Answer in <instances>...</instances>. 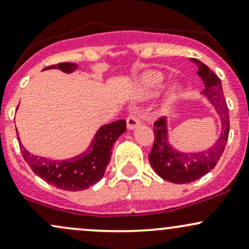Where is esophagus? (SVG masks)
Returning <instances> with one entry per match:
<instances>
[{
    "label": "esophagus",
    "mask_w": 249,
    "mask_h": 249,
    "mask_svg": "<svg viewBox=\"0 0 249 249\" xmlns=\"http://www.w3.org/2000/svg\"><path fill=\"white\" fill-rule=\"evenodd\" d=\"M140 124H141V119L136 111L130 113L129 116L127 117V128L128 129H134V128L138 127Z\"/></svg>",
    "instance_id": "esophagus-1"
}]
</instances>
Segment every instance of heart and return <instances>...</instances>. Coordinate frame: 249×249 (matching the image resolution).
I'll list each match as a JSON object with an SVG mask.
<instances>
[{"label": "heart", "instance_id": "heart-1", "mask_svg": "<svg viewBox=\"0 0 249 249\" xmlns=\"http://www.w3.org/2000/svg\"><path fill=\"white\" fill-rule=\"evenodd\" d=\"M164 82V74L158 71H148L143 73L142 77H141V84H142L143 89H146L147 91H157V90H159L162 87ZM176 96H177V92H173L172 98H175Z\"/></svg>", "mask_w": 249, "mask_h": 249}]
</instances>
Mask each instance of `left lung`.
I'll return each mask as SVG.
<instances>
[{
  "mask_svg": "<svg viewBox=\"0 0 249 249\" xmlns=\"http://www.w3.org/2000/svg\"><path fill=\"white\" fill-rule=\"evenodd\" d=\"M198 66V76L204 82L203 95L215 107L222 122V133L211 148L199 153H180L168 145L167 124L164 117L154 122V142L149 152L153 170L165 180L185 184L197 180L213 170L226 148L229 135V110L222 90L221 79L202 61L191 59Z\"/></svg>",
  "mask_w": 249,
  "mask_h": 249,
  "instance_id": "1",
  "label": "left lung"
}]
</instances>
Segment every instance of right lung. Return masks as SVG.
<instances>
[{"label":"right lung","instance_id":"1","mask_svg":"<svg viewBox=\"0 0 249 249\" xmlns=\"http://www.w3.org/2000/svg\"><path fill=\"white\" fill-rule=\"evenodd\" d=\"M77 68L78 65L73 63H59L57 65L47 66L44 70L59 69L66 73H70ZM124 132V120H119L113 124L102 125L96 133L89 149L81 156L68 160H51L33 156L23 148L21 142L20 149L23 159L40 178L58 189L79 191L90 188L101 180L110 161L114 142Z\"/></svg>","mask_w":249,"mask_h":249}]
</instances>
